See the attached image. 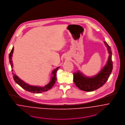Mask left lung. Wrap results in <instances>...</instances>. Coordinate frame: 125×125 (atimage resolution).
<instances>
[{"label":"left lung","mask_w":125,"mask_h":125,"mask_svg":"<svg viewBox=\"0 0 125 125\" xmlns=\"http://www.w3.org/2000/svg\"><path fill=\"white\" fill-rule=\"evenodd\" d=\"M104 43L107 46L109 56L107 64L97 75L92 78L85 77L79 71L75 72L73 75V81L80 90L86 92H92L101 87L107 82L113 69L111 48L105 41Z\"/></svg>","instance_id":"obj_1"}]
</instances>
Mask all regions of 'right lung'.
Returning <instances> with one entry per match:
<instances>
[{"instance_id": "obj_1", "label": "right lung", "mask_w": 125, "mask_h": 125, "mask_svg": "<svg viewBox=\"0 0 125 125\" xmlns=\"http://www.w3.org/2000/svg\"><path fill=\"white\" fill-rule=\"evenodd\" d=\"M14 48L13 47L10 55H9V59H10V62L11 64V67L12 68V56ZM59 69V67H57L56 69H54L53 71L52 72V74L53 75V77H52L51 82L47 84L46 86H45L43 87H37V86H31L27 83H25L23 81H22L21 80L17 75H16L13 72H12L13 74V77L14 79L15 82L17 83L18 85H19L21 87H22L23 89H24L25 90L27 91L28 92L32 93H42V92H46L50 89H51L52 87L54 86L55 83L56 81V73L58 69ZM13 71V69L11 70Z\"/></svg>"}]
</instances>
